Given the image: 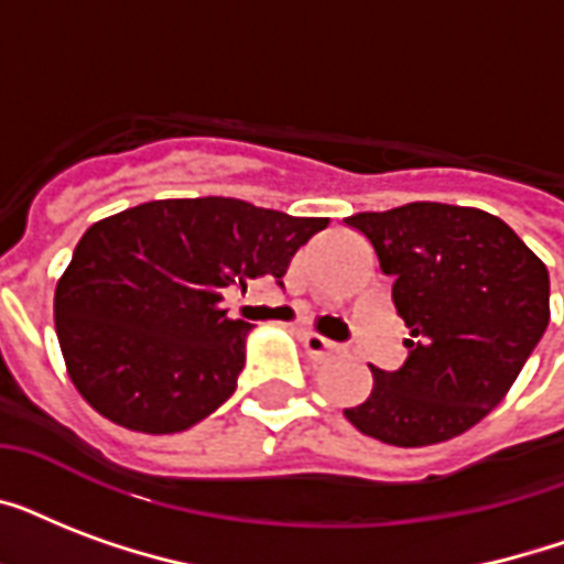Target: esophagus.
Returning a JSON list of instances; mask_svg holds the SVG:
<instances>
[{
  "instance_id": "1",
  "label": "esophagus",
  "mask_w": 564,
  "mask_h": 564,
  "mask_svg": "<svg viewBox=\"0 0 564 564\" xmlns=\"http://www.w3.org/2000/svg\"><path fill=\"white\" fill-rule=\"evenodd\" d=\"M301 343H304V351L310 354V360H327V357H334L336 351H339V345L330 343V339H325V336L318 334H310V330H304L301 334Z\"/></svg>"
}]
</instances>
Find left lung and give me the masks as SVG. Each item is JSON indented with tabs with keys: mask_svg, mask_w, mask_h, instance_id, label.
I'll list each match as a JSON object with an SVG mask.
<instances>
[{
	"mask_svg": "<svg viewBox=\"0 0 564 564\" xmlns=\"http://www.w3.org/2000/svg\"><path fill=\"white\" fill-rule=\"evenodd\" d=\"M410 327L398 371L371 366V392L345 419L394 447L447 442L503 401L551 322V274L507 221L477 207L412 202L354 213Z\"/></svg>",
	"mask_w": 564,
	"mask_h": 564,
	"instance_id": "8db88e82",
	"label": "left lung"
}]
</instances>
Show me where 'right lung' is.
Instances as JSON below:
<instances>
[{
    "label": "right lung",
    "instance_id": "right-lung-1",
    "mask_svg": "<svg viewBox=\"0 0 564 564\" xmlns=\"http://www.w3.org/2000/svg\"><path fill=\"white\" fill-rule=\"evenodd\" d=\"M322 216L239 198H161L87 228L55 286L66 375L93 410L137 433H181L237 389L242 318L228 286L281 278Z\"/></svg>",
    "mask_w": 564,
    "mask_h": 564
}]
</instances>
